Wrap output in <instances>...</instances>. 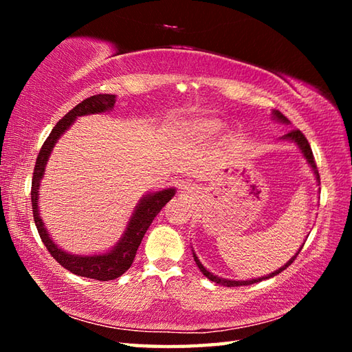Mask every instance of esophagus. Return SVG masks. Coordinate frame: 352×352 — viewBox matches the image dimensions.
<instances>
[{
  "mask_svg": "<svg viewBox=\"0 0 352 352\" xmlns=\"http://www.w3.org/2000/svg\"><path fill=\"white\" fill-rule=\"evenodd\" d=\"M182 195H183L184 198H190V197H193V195H197V189H195V186H192V184H186L184 188L182 189Z\"/></svg>",
  "mask_w": 352,
  "mask_h": 352,
  "instance_id": "obj_1",
  "label": "esophagus"
}]
</instances>
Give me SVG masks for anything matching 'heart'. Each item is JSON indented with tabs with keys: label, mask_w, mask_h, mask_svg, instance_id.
<instances>
[{
	"label": "heart",
	"mask_w": 352,
	"mask_h": 352,
	"mask_svg": "<svg viewBox=\"0 0 352 352\" xmlns=\"http://www.w3.org/2000/svg\"><path fill=\"white\" fill-rule=\"evenodd\" d=\"M177 131L183 138H190V139H203L207 136H212V134L219 131V124L213 121V119H192V121L182 122L177 126Z\"/></svg>",
	"instance_id": "obj_1"
}]
</instances>
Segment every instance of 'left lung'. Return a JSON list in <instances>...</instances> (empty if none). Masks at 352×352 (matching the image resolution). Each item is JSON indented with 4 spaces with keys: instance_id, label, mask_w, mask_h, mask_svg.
Segmentation results:
<instances>
[{
    "instance_id": "left-lung-1",
    "label": "left lung",
    "mask_w": 352,
    "mask_h": 352,
    "mask_svg": "<svg viewBox=\"0 0 352 352\" xmlns=\"http://www.w3.org/2000/svg\"><path fill=\"white\" fill-rule=\"evenodd\" d=\"M272 116H274V119H276V121H280V122H284V124H289V119L284 116L281 111H278V110H274L272 111ZM283 139H287V140H290V142H295V144L298 145V148L301 149V153L304 154V157H305V160L309 162V164L310 166L313 168V170H315V175H316V180H318V183L320 184V178H319V172H318V168H316V162H315V157H313V153H311V148H310V144H309V140L305 139V136L304 134L300 131V130H296V129H294V130H290L287 134H284L283 136ZM302 250V246L300 250H298V252L295 254L294 257H292L286 265L284 266H281L278 271H275V272H272V274H269V275H266V276H261V278H254V280H248V281H234V280H226V278H221V276H216V275H213L212 272H208L207 269L201 265V261L198 260V257H197V254L193 252V258H195V261H197V266L199 267V271L203 272L208 280L210 281H214L216 284H222V286H227V287H237V286H248V284H254V283H258V281H261V280H267V278H271V276H275L276 274H280L281 271H284V269H286L289 265H292L294 263V260L296 258V256L298 254H300V251Z\"/></svg>"
}]
</instances>
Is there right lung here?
Returning a JSON list of instances; mask_svg holds the SVG:
<instances>
[{
    "label": "right lung",
    "mask_w": 352,
    "mask_h": 352,
    "mask_svg": "<svg viewBox=\"0 0 352 352\" xmlns=\"http://www.w3.org/2000/svg\"><path fill=\"white\" fill-rule=\"evenodd\" d=\"M115 95L100 94L91 96V98H86L85 101L77 104L71 111H68V113L56 124L47 140L43 142L39 155H37L32 180L33 218L37 233H39L43 245L47 246L48 252L57 260V263H60L65 269H68L69 272L100 281L115 280L118 276H121L125 271H129L134 257H136L138 248L146 233V230L151 226V222L154 221L155 216L159 214L162 208L175 195V189H163L154 193H148V195L142 198L136 208H134V213L131 216V219L129 221V226H126V230L124 231L121 241L116 243L113 250H110L106 254H98V256H74V254H68L58 248V246L51 241L48 231L43 226L39 216V207H37V203H39V184L45 174V166H47L50 154L52 151V148L57 144L58 138L69 129L72 122L76 121L78 116L102 113V111L111 110L115 106Z\"/></svg>",
    "instance_id": "obj_1"
}]
</instances>
